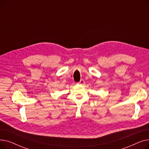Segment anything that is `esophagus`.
<instances>
[{
  "mask_svg": "<svg viewBox=\"0 0 149 149\" xmlns=\"http://www.w3.org/2000/svg\"><path fill=\"white\" fill-rule=\"evenodd\" d=\"M84 83H85V81H84V80H81L80 81V82H79V84H81V85H83V84H84Z\"/></svg>",
  "mask_w": 149,
  "mask_h": 149,
  "instance_id": "1",
  "label": "esophagus"
}]
</instances>
